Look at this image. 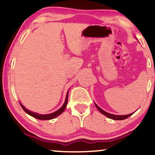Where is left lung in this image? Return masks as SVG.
<instances>
[{
    "label": "left lung",
    "mask_w": 155,
    "mask_h": 155,
    "mask_svg": "<svg viewBox=\"0 0 155 155\" xmlns=\"http://www.w3.org/2000/svg\"><path fill=\"white\" fill-rule=\"evenodd\" d=\"M95 105L96 108H97V109H98V111H100L101 114H103L105 115V116L107 117L108 118L111 119V120H125V119L128 118L130 116H131V115H132L134 113V112H133V113H131V114H127V115H115V114H111L108 113V112L105 111L103 109H101V108L99 107V106H97V105L96 104H95Z\"/></svg>",
    "instance_id": "obj_1"
}]
</instances>
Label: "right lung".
<instances>
[{"label":"right lung","instance_id":"1","mask_svg":"<svg viewBox=\"0 0 155 155\" xmlns=\"http://www.w3.org/2000/svg\"><path fill=\"white\" fill-rule=\"evenodd\" d=\"M68 97V92H67L65 103H64L63 106H62V107L60 108V109H58V111H54V113L49 114H37V113H35V112L29 111V110L27 109V108L25 107V106H23L22 104H21V103H19V104H20V106H21V107L22 108V109L24 110V111H25L28 114L31 115V117L38 119V120H51V119L55 118V117H57L58 116H59L60 114H61L64 111V110L65 109V107H66V106H67Z\"/></svg>","mask_w":155,"mask_h":155}]
</instances>
